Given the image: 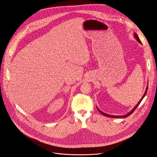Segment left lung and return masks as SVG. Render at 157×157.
Here are the masks:
<instances>
[{"mask_svg":"<svg viewBox=\"0 0 157 157\" xmlns=\"http://www.w3.org/2000/svg\"><path fill=\"white\" fill-rule=\"evenodd\" d=\"M134 36H135V37L136 38V39L137 40V41L139 42V43H140V44H142V43H141V40H140V39H139V37H138V35L136 34V33H134ZM147 89H148V86H147V88H146V92H145V93H144V94L143 95V96L142 97V98L140 99V101L138 102V103L136 105V106L130 112H128L127 114H126L125 115H123V116H116V115H108V114H107V113H104V112H102V111H101L99 109H98V111L101 113V114H102L103 115H104V116H105V117H110V118H125V117H128L129 115H130L133 112H134V110L136 109V107H138V105L140 104V103L141 102V101L143 100V99L144 98V97L145 96V95L146 94V93H147Z\"/></svg>","mask_w":157,"mask_h":157,"instance_id":"8db88e82","label":"left lung"}]
</instances>
